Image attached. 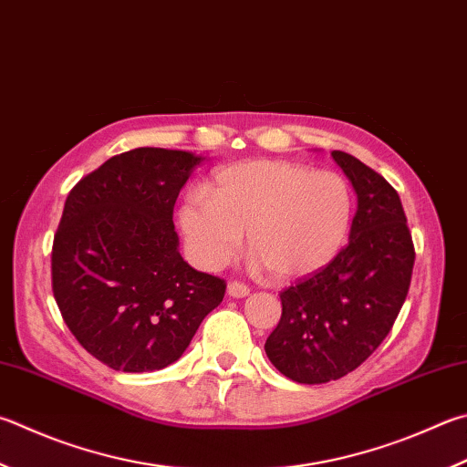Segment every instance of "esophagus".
<instances>
[{"instance_id": "esophagus-1", "label": "esophagus", "mask_w": 467, "mask_h": 467, "mask_svg": "<svg viewBox=\"0 0 467 467\" xmlns=\"http://www.w3.org/2000/svg\"><path fill=\"white\" fill-rule=\"evenodd\" d=\"M226 292L228 296H233V298H244V296H249V285H244L241 282H231L226 285Z\"/></svg>"}]
</instances>
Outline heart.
Masks as SVG:
<instances>
[{
  "label": "heart",
  "mask_w": 467,
  "mask_h": 467,
  "mask_svg": "<svg viewBox=\"0 0 467 467\" xmlns=\"http://www.w3.org/2000/svg\"><path fill=\"white\" fill-rule=\"evenodd\" d=\"M203 193L185 196L177 218L192 259L220 269L247 231L257 267L296 282L328 267L343 249L353 193L343 175L290 161L253 159L216 169Z\"/></svg>",
  "instance_id": "heart-1"
}]
</instances>
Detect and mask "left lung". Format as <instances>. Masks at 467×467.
Returning <instances> with one entry per match:
<instances>
[{
  "label": "left lung",
  "mask_w": 467,
  "mask_h": 467,
  "mask_svg": "<svg viewBox=\"0 0 467 467\" xmlns=\"http://www.w3.org/2000/svg\"><path fill=\"white\" fill-rule=\"evenodd\" d=\"M358 193L349 244L328 267L279 294L269 361L298 384H327L359 368L392 328L410 285L414 247L402 202L349 152H330Z\"/></svg>",
  "instance_id": "obj_1"
}]
</instances>
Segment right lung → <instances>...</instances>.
Wrapping results in <instances>:
<instances>
[{
	"instance_id": "1",
	"label": "right lung",
	"mask_w": 467,
	"mask_h": 467,
	"mask_svg": "<svg viewBox=\"0 0 467 467\" xmlns=\"http://www.w3.org/2000/svg\"><path fill=\"white\" fill-rule=\"evenodd\" d=\"M206 157L155 147L108 159L67 196L53 294L83 349L116 371L171 366L224 298L180 253L173 206Z\"/></svg>"
}]
</instances>
